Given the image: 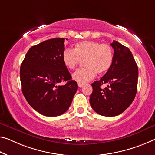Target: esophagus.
I'll return each instance as SVG.
<instances>
[{"label": "esophagus", "instance_id": "1", "mask_svg": "<svg viewBox=\"0 0 155 155\" xmlns=\"http://www.w3.org/2000/svg\"><path fill=\"white\" fill-rule=\"evenodd\" d=\"M78 87H79L80 88H81V87H83V84H81V83H78Z\"/></svg>", "mask_w": 155, "mask_h": 155}]
</instances>
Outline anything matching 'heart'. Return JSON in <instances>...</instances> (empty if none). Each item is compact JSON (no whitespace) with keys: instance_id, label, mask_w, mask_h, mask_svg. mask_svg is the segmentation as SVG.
I'll return each mask as SVG.
<instances>
[{"instance_id":"b5f03b06","label":"heart","mask_w":155,"mask_h":155,"mask_svg":"<svg viewBox=\"0 0 155 155\" xmlns=\"http://www.w3.org/2000/svg\"><path fill=\"white\" fill-rule=\"evenodd\" d=\"M63 62L69 69H73L84 61L85 67L73 73L72 78L78 83L84 84L96 77V73L103 75L110 69L113 63L114 53L107 44L84 41L75 44V49L66 48L62 53Z\"/></svg>"}]
</instances>
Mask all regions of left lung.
<instances>
[{
  "label": "left lung",
  "mask_w": 155,
  "mask_h": 155,
  "mask_svg": "<svg viewBox=\"0 0 155 155\" xmlns=\"http://www.w3.org/2000/svg\"><path fill=\"white\" fill-rule=\"evenodd\" d=\"M114 59L110 69L91 84L92 109L100 115L115 116L123 113L134 101L137 90L138 66L130 49L113 41ZM107 84L102 89L101 86Z\"/></svg>",
  "instance_id": "obj_1"
}]
</instances>
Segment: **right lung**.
<instances>
[{"instance_id":"right-lung-1","label":"right lung","mask_w":155,"mask_h":155,"mask_svg":"<svg viewBox=\"0 0 155 155\" xmlns=\"http://www.w3.org/2000/svg\"><path fill=\"white\" fill-rule=\"evenodd\" d=\"M64 41V38H54L32 46L20 68L26 101L35 110L50 117L68 110L78 88L63 62ZM61 81L67 83L61 86Z\"/></svg>"}]
</instances>
